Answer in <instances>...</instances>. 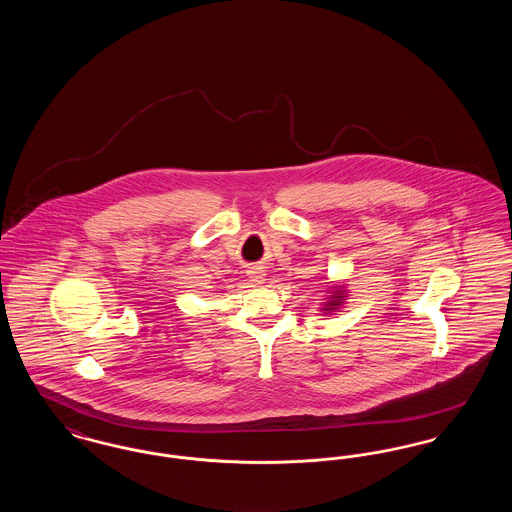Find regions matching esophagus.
<instances>
[{"label": "esophagus", "instance_id": "34e87169", "mask_svg": "<svg viewBox=\"0 0 512 512\" xmlns=\"http://www.w3.org/2000/svg\"><path fill=\"white\" fill-rule=\"evenodd\" d=\"M249 278H251V282H255V284H263V280H265V270H263V268H251V270H249Z\"/></svg>", "mask_w": 512, "mask_h": 512}]
</instances>
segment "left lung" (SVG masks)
I'll return each mask as SVG.
<instances>
[{
    "label": "left lung",
    "instance_id": "1",
    "mask_svg": "<svg viewBox=\"0 0 512 512\" xmlns=\"http://www.w3.org/2000/svg\"><path fill=\"white\" fill-rule=\"evenodd\" d=\"M336 303H340V301H334V303H332V305H336Z\"/></svg>",
    "mask_w": 512,
    "mask_h": 512
}]
</instances>
